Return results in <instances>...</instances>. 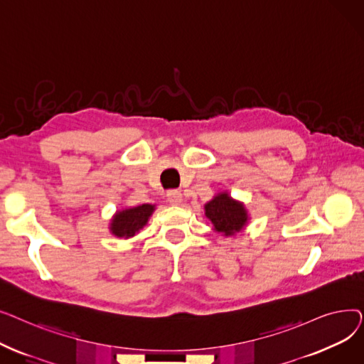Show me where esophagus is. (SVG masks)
Listing matches in <instances>:
<instances>
[{
  "label": "esophagus",
  "mask_w": 364,
  "mask_h": 364,
  "mask_svg": "<svg viewBox=\"0 0 364 364\" xmlns=\"http://www.w3.org/2000/svg\"><path fill=\"white\" fill-rule=\"evenodd\" d=\"M166 200L171 205H180L183 202V195L181 192H178V190H169L166 193Z\"/></svg>",
  "instance_id": "esophagus-1"
}]
</instances>
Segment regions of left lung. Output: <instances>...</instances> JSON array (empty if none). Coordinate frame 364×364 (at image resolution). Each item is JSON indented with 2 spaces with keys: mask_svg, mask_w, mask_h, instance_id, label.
<instances>
[{
  "mask_svg": "<svg viewBox=\"0 0 364 364\" xmlns=\"http://www.w3.org/2000/svg\"><path fill=\"white\" fill-rule=\"evenodd\" d=\"M205 215L213 223L214 230L224 236H235L250 221L243 203L235 200L227 192L218 193L205 203Z\"/></svg>",
  "mask_w": 364,
  "mask_h": 364,
  "instance_id": "8db88e82",
  "label": "left lung"
}]
</instances>
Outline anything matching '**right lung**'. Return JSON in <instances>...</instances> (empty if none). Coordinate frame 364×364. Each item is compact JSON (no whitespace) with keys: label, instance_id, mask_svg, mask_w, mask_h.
<instances>
[{"label":"right lung","instance_id":"right-lung-1","mask_svg":"<svg viewBox=\"0 0 364 364\" xmlns=\"http://www.w3.org/2000/svg\"><path fill=\"white\" fill-rule=\"evenodd\" d=\"M153 211H155V205L151 203H143L118 211L110 220V233L124 239L136 236V233L147 224Z\"/></svg>","mask_w":364,"mask_h":364}]
</instances>
